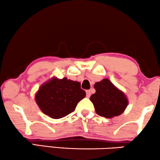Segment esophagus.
<instances>
[{
  "mask_svg": "<svg viewBox=\"0 0 160 160\" xmlns=\"http://www.w3.org/2000/svg\"><path fill=\"white\" fill-rule=\"evenodd\" d=\"M86 94H87V97H89L91 96V92H90V90H87V91H86Z\"/></svg>",
  "mask_w": 160,
  "mask_h": 160,
  "instance_id": "obj_1",
  "label": "esophagus"
}]
</instances>
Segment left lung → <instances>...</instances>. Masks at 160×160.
Instances as JSON below:
<instances>
[{
    "label": "left lung",
    "instance_id": "1",
    "mask_svg": "<svg viewBox=\"0 0 160 160\" xmlns=\"http://www.w3.org/2000/svg\"><path fill=\"white\" fill-rule=\"evenodd\" d=\"M96 92L90 97L97 115L112 118L122 114L128 106V101L122 91L108 78L97 82L94 86Z\"/></svg>",
    "mask_w": 160,
    "mask_h": 160
}]
</instances>
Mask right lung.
<instances>
[{
	"instance_id": "1",
	"label": "right lung",
	"mask_w": 160,
	"mask_h": 160,
	"mask_svg": "<svg viewBox=\"0 0 160 160\" xmlns=\"http://www.w3.org/2000/svg\"><path fill=\"white\" fill-rule=\"evenodd\" d=\"M85 96L79 82L53 77L40 87L35 101L43 113L53 119H59L73 112Z\"/></svg>"
}]
</instances>
